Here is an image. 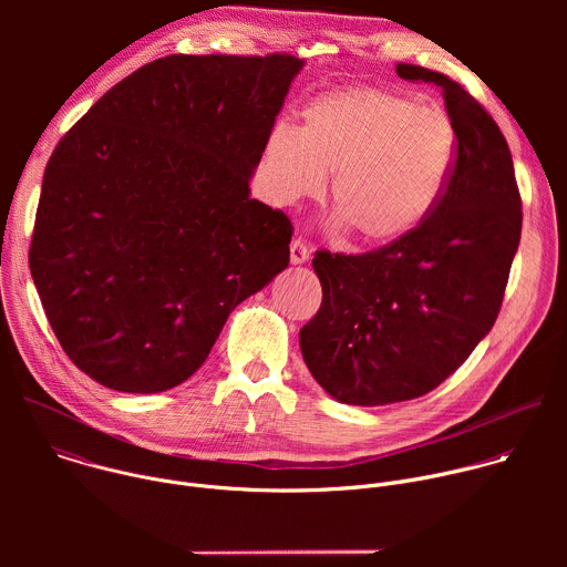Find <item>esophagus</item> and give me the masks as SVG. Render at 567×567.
Listing matches in <instances>:
<instances>
[{
  "instance_id": "34e87169",
  "label": "esophagus",
  "mask_w": 567,
  "mask_h": 567,
  "mask_svg": "<svg viewBox=\"0 0 567 567\" xmlns=\"http://www.w3.org/2000/svg\"><path fill=\"white\" fill-rule=\"evenodd\" d=\"M291 265H305L307 260H309V256H311V251H309V247H307V241H302L300 237H296L293 241H291Z\"/></svg>"
}]
</instances>
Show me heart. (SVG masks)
<instances>
[{
	"label": "heart",
	"instance_id": "1",
	"mask_svg": "<svg viewBox=\"0 0 567 567\" xmlns=\"http://www.w3.org/2000/svg\"><path fill=\"white\" fill-rule=\"evenodd\" d=\"M457 156L460 138L446 112L348 87L309 101L298 127H271L262 177L271 202L289 206L316 197L332 173L334 224L354 228L368 247H392L440 208Z\"/></svg>",
	"mask_w": 567,
	"mask_h": 567
}]
</instances>
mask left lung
Segmentation results:
<instances>
[{
	"instance_id": "obj_1",
	"label": "left lung",
	"mask_w": 567,
	"mask_h": 567,
	"mask_svg": "<svg viewBox=\"0 0 567 567\" xmlns=\"http://www.w3.org/2000/svg\"><path fill=\"white\" fill-rule=\"evenodd\" d=\"M442 90L460 156L446 197L409 239L363 256L318 251L322 287L300 352L330 396L385 406L437 388L489 334L520 241L509 145L484 107L444 73L396 64Z\"/></svg>"
}]
</instances>
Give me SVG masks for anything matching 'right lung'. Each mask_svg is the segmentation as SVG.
I'll list each match as a JSON object with an SVG mask.
<instances>
[{
  "label": "right lung",
  "mask_w": 567,
  "mask_h": 567,
  "mask_svg": "<svg viewBox=\"0 0 567 567\" xmlns=\"http://www.w3.org/2000/svg\"><path fill=\"white\" fill-rule=\"evenodd\" d=\"M302 64L154 60L53 150L29 267L62 350L101 385L184 383L228 313L287 269L291 221L249 182Z\"/></svg>",
  "instance_id": "obj_1"
}]
</instances>
